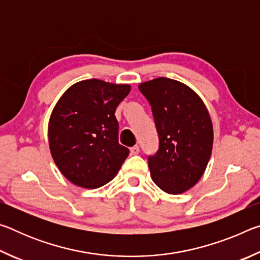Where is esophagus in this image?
<instances>
[{
	"mask_svg": "<svg viewBox=\"0 0 260 260\" xmlns=\"http://www.w3.org/2000/svg\"><path fill=\"white\" fill-rule=\"evenodd\" d=\"M139 152H140V147L139 146H134V147L131 148L132 155H138Z\"/></svg>",
	"mask_w": 260,
	"mask_h": 260,
	"instance_id": "obj_1",
	"label": "esophagus"
}]
</instances>
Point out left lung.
<instances>
[{
  "instance_id": "left-lung-1",
  "label": "left lung",
  "mask_w": 260,
  "mask_h": 260,
  "mask_svg": "<svg viewBox=\"0 0 260 260\" xmlns=\"http://www.w3.org/2000/svg\"><path fill=\"white\" fill-rule=\"evenodd\" d=\"M151 105L159 149L149 157L150 175L162 191L179 195L200 181L213 147V125L202 99L190 87L169 78L142 82Z\"/></svg>"
}]
</instances>
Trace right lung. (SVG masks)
Masks as SVG:
<instances>
[{
  "instance_id": "1",
  "label": "right lung",
  "mask_w": 260,
  "mask_h": 260,
  "mask_svg": "<svg viewBox=\"0 0 260 260\" xmlns=\"http://www.w3.org/2000/svg\"><path fill=\"white\" fill-rule=\"evenodd\" d=\"M129 85L100 79L74 83L52 110L48 125L51 157L76 186L94 189L116 177L129 150L118 142L116 109Z\"/></svg>"
}]
</instances>
